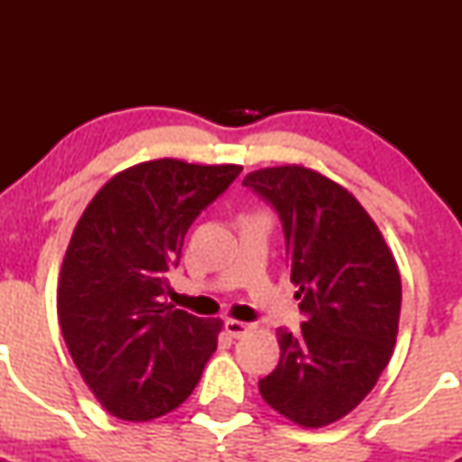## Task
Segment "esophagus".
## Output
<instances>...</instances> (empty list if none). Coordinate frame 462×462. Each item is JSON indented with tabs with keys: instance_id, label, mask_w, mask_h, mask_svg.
<instances>
[{
	"instance_id": "1",
	"label": "esophagus",
	"mask_w": 462,
	"mask_h": 462,
	"mask_svg": "<svg viewBox=\"0 0 462 462\" xmlns=\"http://www.w3.org/2000/svg\"><path fill=\"white\" fill-rule=\"evenodd\" d=\"M254 328V324H250V321H239V319H227L226 321V330L227 335H232V337H244V335H248L250 330Z\"/></svg>"
}]
</instances>
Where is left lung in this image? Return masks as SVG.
<instances>
[{
  "instance_id": "obj_1",
  "label": "left lung",
  "mask_w": 462,
  "mask_h": 462,
  "mask_svg": "<svg viewBox=\"0 0 462 462\" xmlns=\"http://www.w3.org/2000/svg\"><path fill=\"white\" fill-rule=\"evenodd\" d=\"M282 221L291 282L304 313L279 328L277 369L261 398L301 427H324L357 407L389 365L402 286L380 230L342 185L300 165L244 179Z\"/></svg>"
}]
</instances>
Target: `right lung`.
I'll return each instance as SVG.
<instances>
[{
  "instance_id": "1",
  "label": "right lung",
  "mask_w": 462,
  "mask_h": 462,
  "mask_svg": "<svg viewBox=\"0 0 462 462\" xmlns=\"http://www.w3.org/2000/svg\"><path fill=\"white\" fill-rule=\"evenodd\" d=\"M239 174V165L141 162L114 176L78 221L60 273V328L111 416H165L201 380L221 319L167 304V273L194 218Z\"/></svg>"
}]
</instances>
